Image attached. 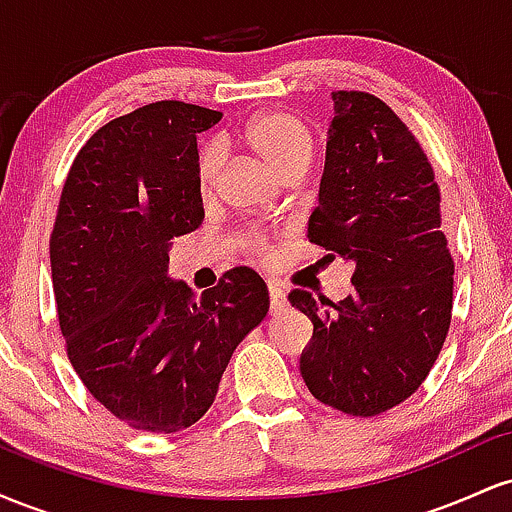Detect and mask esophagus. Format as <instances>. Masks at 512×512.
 Returning <instances> with one entry per match:
<instances>
[{
    "label": "esophagus",
    "instance_id": "1",
    "mask_svg": "<svg viewBox=\"0 0 512 512\" xmlns=\"http://www.w3.org/2000/svg\"><path fill=\"white\" fill-rule=\"evenodd\" d=\"M286 305H289V301H286L284 289L279 284H269V308H272V313H284Z\"/></svg>",
    "mask_w": 512,
    "mask_h": 512
}]
</instances>
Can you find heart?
<instances>
[{
    "label": "heart",
    "mask_w": 512,
    "mask_h": 512,
    "mask_svg": "<svg viewBox=\"0 0 512 512\" xmlns=\"http://www.w3.org/2000/svg\"><path fill=\"white\" fill-rule=\"evenodd\" d=\"M240 137L245 146L255 151L281 178H286L293 170H305L310 163V154H313V137H310L308 127L286 110H267V113L250 117ZM216 175H219V151L214 146H207L197 161V182L204 197L214 190ZM245 245L262 248L264 243L257 233H248Z\"/></svg>",
    "instance_id": "b5f03b06"
}]
</instances>
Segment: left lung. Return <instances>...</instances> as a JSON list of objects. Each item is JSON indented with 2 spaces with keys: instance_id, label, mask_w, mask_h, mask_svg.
Listing matches in <instances>:
<instances>
[{
  "instance_id": "1",
  "label": "left lung",
  "mask_w": 512,
  "mask_h": 512,
  "mask_svg": "<svg viewBox=\"0 0 512 512\" xmlns=\"http://www.w3.org/2000/svg\"><path fill=\"white\" fill-rule=\"evenodd\" d=\"M332 103L308 238L354 264V293L332 303L293 289L289 301L313 322L301 354L310 395L375 416L414 395L436 363L455 264L433 168L409 127L370 93L334 91Z\"/></svg>"
}]
</instances>
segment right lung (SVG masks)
Instances as JSON below:
<instances>
[{"label": "right lung", "instance_id": "1", "mask_svg": "<svg viewBox=\"0 0 512 512\" xmlns=\"http://www.w3.org/2000/svg\"><path fill=\"white\" fill-rule=\"evenodd\" d=\"M219 110L158 101L117 117L76 154L50 238L69 361L137 431L175 433L207 414L236 346L269 310L250 267L197 296L168 276L170 240L204 219L197 134Z\"/></svg>", "mask_w": 512, "mask_h": 512}]
</instances>
